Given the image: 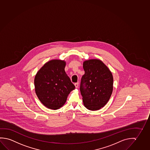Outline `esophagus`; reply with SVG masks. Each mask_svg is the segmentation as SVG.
Wrapping results in <instances>:
<instances>
[{
  "label": "esophagus",
  "mask_w": 150,
  "mask_h": 150,
  "mask_svg": "<svg viewBox=\"0 0 150 150\" xmlns=\"http://www.w3.org/2000/svg\"><path fill=\"white\" fill-rule=\"evenodd\" d=\"M74 86H76V88H78L79 86V83L78 82H76V83H74Z\"/></svg>",
  "instance_id": "1"
}]
</instances>
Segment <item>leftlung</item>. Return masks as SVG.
Listing matches in <instances>:
<instances>
[{
    "mask_svg": "<svg viewBox=\"0 0 150 150\" xmlns=\"http://www.w3.org/2000/svg\"><path fill=\"white\" fill-rule=\"evenodd\" d=\"M85 74L82 76L80 90L84 106L97 110L110 100L113 90L112 72L101 60L91 59L83 62Z\"/></svg>",
    "mask_w": 150,
    "mask_h": 150,
    "instance_id": "obj_1",
    "label": "left lung"
}]
</instances>
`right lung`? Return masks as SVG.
Masks as SVG:
<instances>
[{
    "label": "right lung",
    "instance_id": "obj_1",
    "mask_svg": "<svg viewBox=\"0 0 150 150\" xmlns=\"http://www.w3.org/2000/svg\"><path fill=\"white\" fill-rule=\"evenodd\" d=\"M64 60H52L42 67L36 74V94L41 103L50 109L58 110L67 100L75 86L64 71Z\"/></svg>",
    "mask_w": 150,
    "mask_h": 150
}]
</instances>
